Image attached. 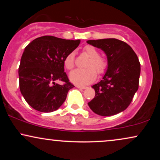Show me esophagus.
I'll list each match as a JSON object with an SVG mask.
<instances>
[{"mask_svg":"<svg viewBox=\"0 0 160 160\" xmlns=\"http://www.w3.org/2000/svg\"><path fill=\"white\" fill-rule=\"evenodd\" d=\"M77 87L78 88H79V89H87V86H79V85H78L77 86Z\"/></svg>","mask_w":160,"mask_h":160,"instance_id":"obj_1","label":"esophagus"}]
</instances>
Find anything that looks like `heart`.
<instances>
[{"label":"heart","instance_id":"b5f03b06","mask_svg":"<svg viewBox=\"0 0 160 160\" xmlns=\"http://www.w3.org/2000/svg\"><path fill=\"white\" fill-rule=\"evenodd\" d=\"M82 52L89 59L86 62L84 67L86 68L77 69L71 71L69 75L70 80L78 85H86L91 83L96 78L97 74H103L108 68V60L102 56L99 52L91 45H86L82 49ZM75 65V56L74 52L68 54L64 59V66L67 70L74 68Z\"/></svg>","mask_w":160,"mask_h":160}]
</instances>
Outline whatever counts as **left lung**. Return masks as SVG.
Instances as JSON below:
<instances>
[{
  "label": "left lung",
  "mask_w": 160,
  "mask_h": 160,
  "mask_svg": "<svg viewBox=\"0 0 160 160\" xmlns=\"http://www.w3.org/2000/svg\"><path fill=\"white\" fill-rule=\"evenodd\" d=\"M102 49L108 57V68L103 79L92 87L95 96L90 109L100 116H113L128 107L138 89L141 64L136 53L122 40L109 38L88 40Z\"/></svg>",
  "instance_id": "1"
}]
</instances>
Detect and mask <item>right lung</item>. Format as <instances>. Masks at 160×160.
Listing matches in <instances>:
<instances>
[{"label": "right lung", "mask_w": 160, "mask_h": 160, "mask_svg": "<svg viewBox=\"0 0 160 160\" xmlns=\"http://www.w3.org/2000/svg\"><path fill=\"white\" fill-rule=\"evenodd\" d=\"M80 43V40L43 36L25 47L19 68V88L34 110L49 113L64 103L69 89L74 87L65 72L64 59ZM56 80L63 83L56 84Z\"/></svg>", "instance_id": "obj_1"}]
</instances>
